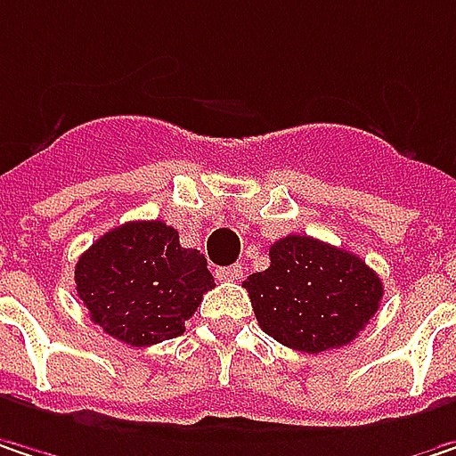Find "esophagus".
I'll use <instances>...</instances> for the list:
<instances>
[{
    "mask_svg": "<svg viewBox=\"0 0 456 456\" xmlns=\"http://www.w3.org/2000/svg\"><path fill=\"white\" fill-rule=\"evenodd\" d=\"M242 276V266L240 264H232V266H224V269H216V279L219 281H237Z\"/></svg>",
    "mask_w": 456,
    "mask_h": 456,
    "instance_id": "obj_1",
    "label": "esophagus"
}]
</instances>
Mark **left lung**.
I'll return each instance as SVG.
<instances>
[{"label":"left lung","mask_w":456,"mask_h":456,"mask_svg":"<svg viewBox=\"0 0 456 456\" xmlns=\"http://www.w3.org/2000/svg\"><path fill=\"white\" fill-rule=\"evenodd\" d=\"M271 266L242 284L258 326L300 352L345 347L376 315L384 284L362 258L305 234L269 248Z\"/></svg>","instance_id":"obj_1"}]
</instances>
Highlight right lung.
<instances>
[{"label": "right lung", "instance_id": "right-lung-1", "mask_svg": "<svg viewBox=\"0 0 456 456\" xmlns=\"http://www.w3.org/2000/svg\"><path fill=\"white\" fill-rule=\"evenodd\" d=\"M77 297L109 337L148 347L175 339L214 287L200 250L164 222H127L99 237L75 266Z\"/></svg>", "mask_w": 456, "mask_h": 456}]
</instances>
